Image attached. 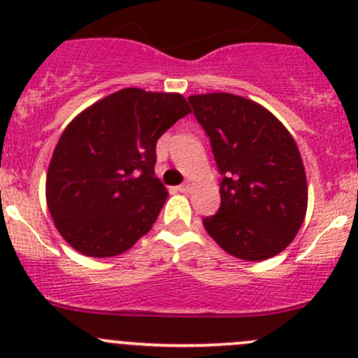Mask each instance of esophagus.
<instances>
[{
    "instance_id": "esophagus-1",
    "label": "esophagus",
    "mask_w": 358,
    "mask_h": 358,
    "mask_svg": "<svg viewBox=\"0 0 358 358\" xmlns=\"http://www.w3.org/2000/svg\"><path fill=\"white\" fill-rule=\"evenodd\" d=\"M192 185H194L192 182H187V183H183V185H180L178 190H180V192L187 194V192H190V190H192Z\"/></svg>"
}]
</instances>
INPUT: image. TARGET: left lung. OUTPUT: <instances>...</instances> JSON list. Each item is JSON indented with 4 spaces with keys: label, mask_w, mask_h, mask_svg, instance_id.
I'll use <instances>...</instances> for the list:
<instances>
[{
    "label": "left lung",
    "mask_w": 358,
    "mask_h": 358,
    "mask_svg": "<svg viewBox=\"0 0 358 358\" xmlns=\"http://www.w3.org/2000/svg\"><path fill=\"white\" fill-rule=\"evenodd\" d=\"M223 175L222 204L202 220L223 251L263 262L284 251L306 215L308 185L301 154L268 109L232 93L190 95Z\"/></svg>",
    "instance_id": "obj_1"
}]
</instances>
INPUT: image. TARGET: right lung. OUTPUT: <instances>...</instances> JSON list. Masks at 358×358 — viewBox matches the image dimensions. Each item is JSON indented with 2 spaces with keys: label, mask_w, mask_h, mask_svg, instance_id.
Masks as SVG:
<instances>
[{
  "label": "right lung",
  "mask_w": 358,
  "mask_h": 358,
  "mask_svg": "<svg viewBox=\"0 0 358 358\" xmlns=\"http://www.w3.org/2000/svg\"><path fill=\"white\" fill-rule=\"evenodd\" d=\"M187 114L180 93L124 88L69 122L46 173V204L67 244L112 258L152 229L168 197L154 175L156 143Z\"/></svg>",
  "instance_id": "add662e5"
}]
</instances>
